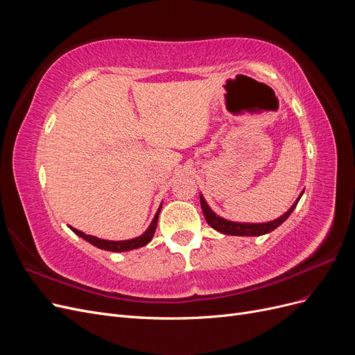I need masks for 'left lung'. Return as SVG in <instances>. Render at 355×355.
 I'll return each instance as SVG.
<instances>
[{
	"instance_id": "1",
	"label": "left lung",
	"mask_w": 355,
	"mask_h": 355,
	"mask_svg": "<svg viewBox=\"0 0 355 355\" xmlns=\"http://www.w3.org/2000/svg\"><path fill=\"white\" fill-rule=\"evenodd\" d=\"M302 194H304V191L300 192V196L293 202V206L290 207L284 214H282L280 218H277L271 222H263V223H245V222H232L228 219H223V218L218 216V214L209 207V204L206 202V200H204L202 194H200V202H201L204 218H206V222L213 230H216V231H219L222 234H227V235H240V237H259V235L268 234L280 227V225L290 216V214H292V211L295 210L296 204L299 202Z\"/></svg>"
}]
</instances>
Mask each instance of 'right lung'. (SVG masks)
Wrapping results in <instances>:
<instances>
[{
	"mask_svg": "<svg viewBox=\"0 0 355 355\" xmlns=\"http://www.w3.org/2000/svg\"><path fill=\"white\" fill-rule=\"evenodd\" d=\"M161 206H163V204H161ZM161 206L158 207L155 216H154L151 225H149V227H148V230L142 235H139V237L132 239V240H123V241L102 240V239L93 237V235H87V234H84V232H81L78 230H75V228L69 227V225H68V227L71 228V231H73L75 234H77L78 237L84 239L85 241H89L94 247H98V249H103V250H108V252H128V250H133V249H139V247H144V245H146L149 241L153 240L154 234H155V230H157V222H158V214H159Z\"/></svg>",
	"mask_w": 355,
	"mask_h": 355,
	"instance_id": "add662e5",
	"label": "right lung"
}]
</instances>
